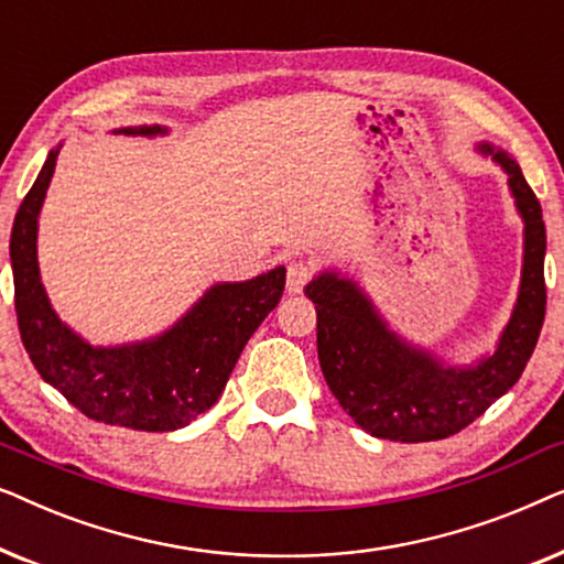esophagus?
Wrapping results in <instances>:
<instances>
[{
	"mask_svg": "<svg viewBox=\"0 0 564 564\" xmlns=\"http://www.w3.org/2000/svg\"><path fill=\"white\" fill-rule=\"evenodd\" d=\"M311 280H313L311 264H305V261H290L288 264V292L290 295H300Z\"/></svg>",
	"mask_w": 564,
	"mask_h": 564,
	"instance_id": "1",
	"label": "esophagus"
}]
</instances>
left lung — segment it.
<instances>
[{
	"label": "left lung",
	"mask_w": 564,
	"mask_h": 564,
	"mask_svg": "<svg viewBox=\"0 0 564 564\" xmlns=\"http://www.w3.org/2000/svg\"><path fill=\"white\" fill-rule=\"evenodd\" d=\"M480 151L508 172L527 223L519 303L488 359L469 369L442 367L392 336L372 303L349 280L326 272L305 288L318 313L323 377L344 411L372 436L415 444L459 434L519 382L542 334L546 313L542 205L506 151L488 143Z\"/></svg>",
	"instance_id": "8db88e82"
}]
</instances>
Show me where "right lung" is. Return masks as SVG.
<instances>
[{
    "label": "right lung",
    "instance_id": "obj_1",
    "mask_svg": "<svg viewBox=\"0 0 564 564\" xmlns=\"http://www.w3.org/2000/svg\"><path fill=\"white\" fill-rule=\"evenodd\" d=\"M122 133L156 135L159 126ZM51 151L14 215L10 259L20 338L37 375L91 421L135 431H174L213 408L243 346L274 311L284 267L249 282L215 284L184 318L153 341L95 349L51 311L37 274L35 234L45 189L56 169Z\"/></svg>",
    "mask_w": 564,
    "mask_h": 564
}]
</instances>
